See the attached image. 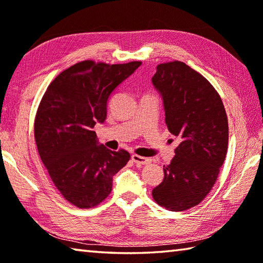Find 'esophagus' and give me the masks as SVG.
Instances as JSON below:
<instances>
[{
	"label": "esophagus",
	"instance_id": "esophagus-1",
	"mask_svg": "<svg viewBox=\"0 0 263 263\" xmlns=\"http://www.w3.org/2000/svg\"><path fill=\"white\" fill-rule=\"evenodd\" d=\"M131 159H132V161L137 164H147L151 162V159L140 157V155H137V154H133Z\"/></svg>",
	"mask_w": 263,
	"mask_h": 263
}]
</instances>
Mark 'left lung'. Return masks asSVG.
Here are the masks:
<instances>
[{"label":"left lung","instance_id":"obj_1","mask_svg":"<svg viewBox=\"0 0 263 263\" xmlns=\"http://www.w3.org/2000/svg\"><path fill=\"white\" fill-rule=\"evenodd\" d=\"M152 83L169 132L182 140L152 195L166 210L184 211L201 203L215 184L228 152V116L211 83L184 62L158 65Z\"/></svg>","mask_w":263,"mask_h":263}]
</instances>
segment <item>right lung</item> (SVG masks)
<instances>
[{
  "mask_svg": "<svg viewBox=\"0 0 263 263\" xmlns=\"http://www.w3.org/2000/svg\"><path fill=\"white\" fill-rule=\"evenodd\" d=\"M141 65L87 60L64 70L44 94L35 115L34 139L41 159L60 194L87 209L108 197L112 177L130 154L108 149L92 128L106 119V105L119 84Z\"/></svg>",
  "mask_w": 263,
  "mask_h": 263,
  "instance_id": "add662e5",
  "label": "right lung"
}]
</instances>
